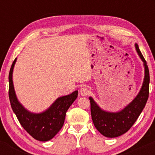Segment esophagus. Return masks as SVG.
<instances>
[{
  "mask_svg": "<svg viewBox=\"0 0 155 155\" xmlns=\"http://www.w3.org/2000/svg\"><path fill=\"white\" fill-rule=\"evenodd\" d=\"M89 92H90L89 89L85 86L82 87V88L80 89V94L82 95V96H84V97L87 96V95L89 94Z\"/></svg>",
  "mask_w": 155,
  "mask_h": 155,
  "instance_id": "1",
  "label": "esophagus"
}]
</instances>
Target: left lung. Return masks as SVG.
Masks as SVG:
<instances>
[{"label": "left lung", "instance_id": "8db88e82", "mask_svg": "<svg viewBox=\"0 0 155 155\" xmlns=\"http://www.w3.org/2000/svg\"><path fill=\"white\" fill-rule=\"evenodd\" d=\"M135 47L139 56L143 61L145 76L141 89L132 102L119 112H111L103 110L91 97H89L91 114L94 124L97 130L106 137H118L127 132L140 116L148 101L150 82L149 70L146 61L137 43L135 44Z\"/></svg>", "mask_w": 155, "mask_h": 155}]
</instances>
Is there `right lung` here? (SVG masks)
<instances>
[{
    "label": "right lung",
    "mask_w": 155,
    "mask_h": 155,
    "mask_svg": "<svg viewBox=\"0 0 155 155\" xmlns=\"http://www.w3.org/2000/svg\"><path fill=\"white\" fill-rule=\"evenodd\" d=\"M16 58L9 73V98L10 105L22 127L35 140L46 142L51 140L61 129L68 109L77 98L78 91L58 98L48 109L41 113H33L25 109L15 95L12 82V72Z\"/></svg>",
    "instance_id": "1"
}]
</instances>
